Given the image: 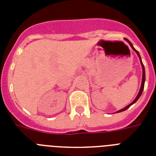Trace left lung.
I'll return each mask as SVG.
<instances>
[{
	"mask_svg": "<svg viewBox=\"0 0 156 156\" xmlns=\"http://www.w3.org/2000/svg\"><path fill=\"white\" fill-rule=\"evenodd\" d=\"M125 40H126V41H127V42H128L129 44V45H130V46H131V48H133V51H134V52H136V53L138 54V57H139V60H140L141 65H142V68H143V78H142V84H141V87H140V90H139V92H138V95H137V96H136V98H135V99H134V100H133V102L131 103V104H129L128 106H126V108H122V109H121V110H119V111L116 112V113H117V112H121L126 111V109H128L129 108V107H130L131 105H132V104H134V103H136V102H137V100H138V99H139V97H140V96H141V95H142V94H143V89H144V84H145V80H146V76H145V68H144V66H143V61H142V59H141L140 54H139V52H138V51H137V50H136L135 48H133V44H131V42H130V41H129V40H127V39H126V38H125Z\"/></svg>",
	"mask_w": 156,
	"mask_h": 156,
	"instance_id": "obj_1",
	"label": "left lung"
}]
</instances>
